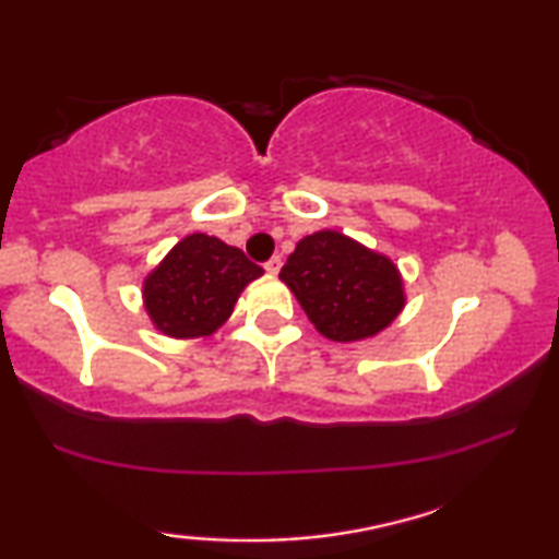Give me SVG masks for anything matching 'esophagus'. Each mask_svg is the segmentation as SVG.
Wrapping results in <instances>:
<instances>
[{
  "mask_svg": "<svg viewBox=\"0 0 559 559\" xmlns=\"http://www.w3.org/2000/svg\"><path fill=\"white\" fill-rule=\"evenodd\" d=\"M264 270L270 272V274H277V272L282 270V257H280V254H277V257H272V260L264 264Z\"/></svg>",
  "mask_w": 559,
  "mask_h": 559,
  "instance_id": "34e87169",
  "label": "esophagus"
}]
</instances>
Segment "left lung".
Returning <instances> with one entry per match:
<instances>
[{
	"mask_svg": "<svg viewBox=\"0 0 559 559\" xmlns=\"http://www.w3.org/2000/svg\"><path fill=\"white\" fill-rule=\"evenodd\" d=\"M280 280L318 333L335 343L378 335L406 305L403 280L388 257L330 229L299 241Z\"/></svg>",
	"mask_w": 559,
	"mask_h": 559,
	"instance_id": "1",
	"label": "left lung"
}]
</instances>
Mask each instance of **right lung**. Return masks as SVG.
I'll return each instance as SVG.
<instances>
[{
  "label": "right lung",
  "instance_id": "obj_1",
  "mask_svg": "<svg viewBox=\"0 0 559 559\" xmlns=\"http://www.w3.org/2000/svg\"><path fill=\"white\" fill-rule=\"evenodd\" d=\"M262 272L241 249L209 234H189L145 277V310L164 335H212L231 314L241 289Z\"/></svg>",
  "mask_w": 559,
  "mask_h": 559
}]
</instances>
